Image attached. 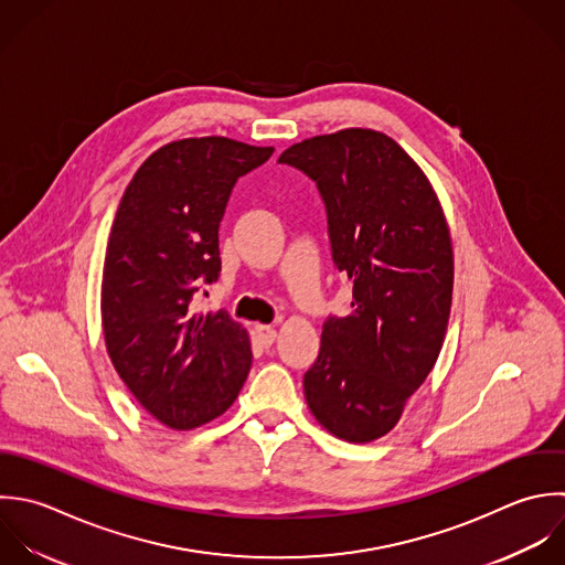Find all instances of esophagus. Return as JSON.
I'll return each mask as SVG.
<instances>
[{"label":"esophagus","instance_id":"esophagus-1","mask_svg":"<svg viewBox=\"0 0 565 565\" xmlns=\"http://www.w3.org/2000/svg\"><path fill=\"white\" fill-rule=\"evenodd\" d=\"M255 332H257V339H259V343L264 348H270L275 343V339H277V330L273 326H257Z\"/></svg>","mask_w":565,"mask_h":565}]
</instances>
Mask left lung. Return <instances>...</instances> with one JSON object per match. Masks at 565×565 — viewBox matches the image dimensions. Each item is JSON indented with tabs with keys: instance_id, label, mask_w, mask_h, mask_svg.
<instances>
[{
	"instance_id": "obj_1",
	"label": "left lung",
	"mask_w": 565,
	"mask_h": 565,
	"mask_svg": "<svg viewBox=\"0 0 565 565\" xmlns=\"http://www.w3.org/2000/svg\"><path fill=\"white\" fill-rule=\"evenodd\" d=\"M279 162L317 182L334 266L352 281V312L323 323L306 401L332 436L365 445L396 427L443 350L454 297L449 224L425 171L383 131L312 136Z\"/></svg>"
}]
</instances>
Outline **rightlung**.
<instances>
[{
    "instance_id": "obj_1",
    "label": "right lung",
    "mask_w": 565,
    "mask_h": 565,
    "mask_svg": "<svg viewBox=\"0 0 565 565\" xmlns=\"http://www.w3.org/2000/svg\"><path fill=\"white\" fill-rule=\"evenodd\" d=\"M273 151L224 136L173 140L120 198L100 284L105 345L134 398L169 429L222 416L248 376V332L191 301L220 275L217 231L237 178Z\"/></svg>"
}]
</instances>
